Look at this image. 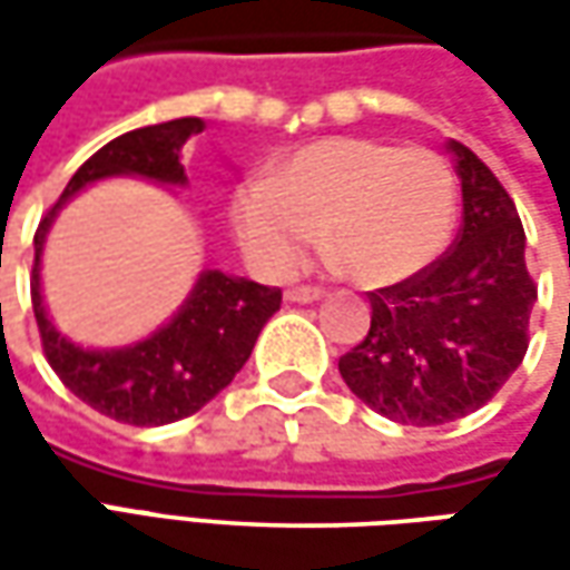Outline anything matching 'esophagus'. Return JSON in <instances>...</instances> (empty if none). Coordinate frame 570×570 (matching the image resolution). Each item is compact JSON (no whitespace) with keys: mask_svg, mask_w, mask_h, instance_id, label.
<instances>
[{"mask_svg":"<svg viewBox=\"0 0 570 570\" xmlns=\"http://www.w3.org/2000/svg\"><path fill=\"white\" fill-rule=\"evenodd\" d=\"M323 297V288L320 285H295L285 292V301H295V304H311V301H320Z\"/></svg>","mask_w":570,"mask_h":570,"instance_id":"1","label":"esophagus"}]
</instances>
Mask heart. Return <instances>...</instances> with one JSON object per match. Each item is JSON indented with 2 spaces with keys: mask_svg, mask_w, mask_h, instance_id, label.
Masks as SVG:
<instances>
[{
  "mask_svg": "<svg viewBox=\"0 0 570 570\" xmlns=\"http://www.w3.org/2000/svg\"><path fill=\"white\" fill-rule=\"evenodd\" d=\"M230 222L263 273H292L323 234L342 273L383 288L422 273L448 247L456 177L431 148L320 139L285 158L269 180L240 189Z\"/></svg>",
  "mask_w": 570,
  "mask_h": 570,
  "instance_id": "heart-1",
  "label": "heart"
}]
</instances>
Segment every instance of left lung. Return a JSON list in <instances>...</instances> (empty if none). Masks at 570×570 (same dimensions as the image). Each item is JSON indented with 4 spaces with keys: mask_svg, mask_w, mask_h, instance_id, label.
Listing matches in <instances>:
<instances>
[{
    "mask_svg": "<svg viewBox=\"0 0 570 570\" xmlns=\"http://www.w3.org/2000/svg\"><path fill=\"white\" fill-rule=\"evenodd\" d=\"M463 225L444 256L367 292L371 330L340 358L348 390L400 425H448L485 405L530 345L537 282L514 199L489 165L450 142Z\"/></svg>",
    "mask_w": 570,
    "mask_h": 570,
    "instance_id": "8db88e82",
    "label": "left lung"
}]
</instances>
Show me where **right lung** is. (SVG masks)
<instances>
[{
	"mask_svg": "<svg viewBox=\"0 0 570 570\" xmlns=\"http://www.w3.org/2000/svg\"><path fill=\"white\" fill-rule=\"evenodd\" d=\"M203 132L199 117L132 129L107 142L78 167L56 206L40 218L33 234L31 304L43 355L56 377L81 403L126 425L151 428L187 419L218 396L247 364L259 330L282 304V292L250 278L208 269L199 275L180 314L155 336L114 352H88L56 333L40 297V250L56 208L78 189L114 174H139L158 184H187L180 148Z\"/></svg>",
	"mask_w": 570,
	"mask_h": 570,
	"instance_id": "right-lung-1",
	"label": "right lung"
}]
</instances>
